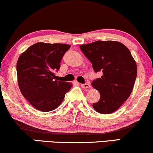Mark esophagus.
<instances>
[{"mask_svg":"<svg viewBox=\"0 0 153 153\" xmlns=\"http://www.w3.org/2000/svg\"><path fill=\"white\" fill-rule=\"evenodd\" d=\"M81 87H82V88L87 89L90 88V85L88 84V83H85V84H81Z\"/></svg>","mask_w":153,"mask_h":153,"instance_id":"obj_1","label":"esophagus"}]
</instances>
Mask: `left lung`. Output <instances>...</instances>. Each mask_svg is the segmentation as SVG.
Returning <instances> with one entry per match:
<instances>
[{"label": "left lung", "mask_w": 153, "mask_h": 153, "mask_svg": "<svg viewBox=\"0 0 153 153\" xmlns=\"http://www.w3.org/2000/svg\"><path fill=\"white\" fill-rule=\"evenodd\" d=\"M80 48L94 72L103 73L92 82L100 94V100L92 107L98 113H113L132 92L137 76L136 61L128 48L119 42L97 41Z\"/></svg>", "instance_id": "obj_1"}]
</instances>
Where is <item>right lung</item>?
<instances>
[{"instance_id": "add662e5", "label": "right lung", "mask_w": 153, "mask_h": 153, "mask_svg": "<svg viewBox=\"0 0 153 153\" xmlns=\"http://www.w3.org/2000/svg\"><path fill=\"white\" fill-rule=\"evenodd\" d=\"M71 46L39 42L29 47L17 63L18 85L24 97L34 108L50 111L59 107L72 85L57 80L55 73Z\"/></svg>"}]
</instances>
